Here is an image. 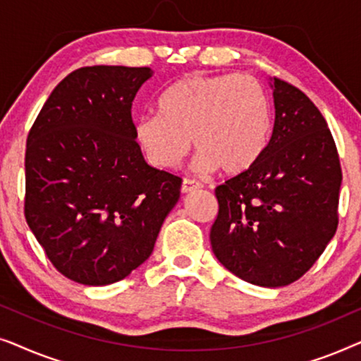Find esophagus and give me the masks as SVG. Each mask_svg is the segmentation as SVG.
Returning <instances> with one entry per match:
<instances>
[{
  "label": "esophagus",
  "instance_id": "obj_1",
  "mask_svg": "<svg viewBox=\"0 0 361 361\" xmlns=\"http://www.w3.org/2000/svg\"><path fill=\"white\" fill-rule=\"evenodd\" d=\"M197 189H200L199 182H195V180H192V179H184V180H182V187H180L182 194H189V192L197 190Z\"/></svg>",
  "mask_w": 361,
  "mask_h": 361
}]
</instances>
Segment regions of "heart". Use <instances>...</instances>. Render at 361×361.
Returning <instances> with one entry per match:
<instances>
[{
  "mask_svg": "<svg viewBox=\"0 0 361 361\" xmlns=\"http://www.w3.org/2000/svg\"><path fill=\"white\" fill-rule=\"evenodd\" d=\"M271 105L251 75H190L172 83L157 100V115L135 125V140L154 167L180 166L194 141L195 169L238 176L251 169L268 146Z\"/></svg>",
  "mask_w": 361,
  "mask_h": 361,
  "instance_id": "1",
  "label": "heart"
}]
</instances>
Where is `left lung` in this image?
I'll return each mask as SVG.
<instances>
[{"instance_id": "left-lung-1", "label": "left lung", "mask_w": 361, "mask_h": 361, "mask_svg": "<svg viewBox=\"0 0 361 361\" xmlns=\"http://www.w3.org/2000/svg\"><path fill=\"white\" fill-rule=\"evenodd\" d=\"M269 83L273 135L251 169L215 189L210 243L230 273L281 288L307 273L334 238L342 169L319 108L290 83Z\"/></svg>"}]
</instances>
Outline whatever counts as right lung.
Listing matches in <instances>:
<instances>
[{
	"instance_id": "right-lung-1",
	"label": "right lung",
	"mask_w": 361,
	"mask_h": 361,
	"mask_svg": "<svg viewBox=\"0 0 361 361\" xmlns=\"http://www.w3.org/2000/svg\"><path fill=\"white\" fill-rule=\"evenodd\" d=\"M149 67H82L54 88L27 135L29 228L59 273L85 286L125 279L149 258L182 179L151 167L131 106Z\"/></svg>"
}]
</instances>
